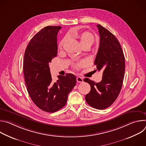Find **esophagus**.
<instances>
[{"instance_id": "34e87169", "label": "esophagus", "mask_w": 146, "mask_h": 146, "mask_svg": "<svg viewBox=\"0 0 146 146\" xmlns=\"http://www.w3.org/2000/svg\"><path fill=\"white\" fill-rule=\"evenodd\" d=\"M76 80H77V82H83V78L81 77H79V76L77 77Z\"/></svg>"}]
</instances>
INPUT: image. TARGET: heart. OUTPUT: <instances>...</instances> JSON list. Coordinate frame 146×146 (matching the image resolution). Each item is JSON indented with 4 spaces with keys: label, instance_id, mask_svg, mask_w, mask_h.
<instances>
[{
    "label": "heart",
    "instance_id": "heart-1",
    "mask_svg": "<svg viewBox=\"0 0 146 146\" xmlns=\"http://www.w3.org/2000/svg\"><path fill=\"white\" fill-rule=\"evenodd\" d=\"M69 36L70 37H72L79 38L80 43L82 45V46H85V45L91 46L94 43V41H95V37H94V35L88 32H84L80 34H78V33H69ZM67 38H68V37H65V38H64L60 41V42L59 45V48H62V47H63L64 44H65V43L66 42V41L67 40ZM83 65H84V62H80V63L74 65V66L76 68H78Z\"/></svg>",
    "mask_w": 146,
    "mask_h": 146
}]
</instances>
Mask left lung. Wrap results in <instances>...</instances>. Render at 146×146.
Listing matches in <instances>:
<instances>
[{
	"mask_svg": "<svg viewBox=\"0 0 146 146\" xmlns=\"http://www.w3.org/2000/svg\"><path fill=\"white\" fill-rule=\"evenodd\" d=\"M100 43L94 64L98 70H102V80L95 82L88 78L84 81L91 86L86 100L91 107L105 109L115 102L123 83L125 58L117 38L109 31L98 24Z\"/></svg>",
	"mask_w": 146,
	"mask_h": 146,
	"instance_id": "8db88e82",
	"label": "left lung"
}]
</instances>
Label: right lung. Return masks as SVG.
<instances>
[{
    "label": "right lung",
    "mask_w": 146,
    "mask_h": 146,
    "mask_svg": "<svg viewBox=\"0 0 146 146\" xmlns=\"http://www.w3.org/2000/svg\"><path fill=\"white\" fill-rule=\"evenodd\" d=\"M60 26H48L37 33L26 48L23 70L27 89L35 105L48 113L55 112L67 102L69 92L76 84L71 73L58 76L54 82L49 63L57 55V34Z\"/></svg>",
    "instance_id": "obj_1"
}]
</instances>
